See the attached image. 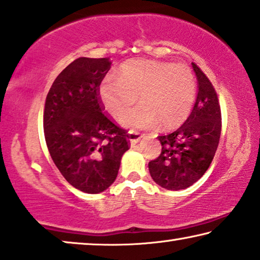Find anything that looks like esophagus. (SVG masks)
Masks as SVG:
<instances>
[{
    "label": "esophagus",
    "mask_w": 260,
    "mask_h": 260,
    "mask_svg": "<svg viewBox=\"0 0 260 260\" xmlns=\"http://www.w3.org/2000/svg\"><path fill=\"white\" fill-rule=\"evenodd\" d=\"M141 139V134L137 131H129L128 132V140L131 141V144H137V142Z\"/></svg>",
    "instance_id": "obj_1"
}]
</instances>
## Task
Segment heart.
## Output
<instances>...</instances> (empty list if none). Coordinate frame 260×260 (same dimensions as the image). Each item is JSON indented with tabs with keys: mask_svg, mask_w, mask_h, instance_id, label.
Returning a JSON list of instances; mask_svg holds the SVG:
<instances>
[{
	"mask_svg": "<svg viewBox=\"0 0 260 260\" xmlns=\"http://www.w3.org/2000/svg\"><path fill=\"white\" fill-rule=\"evenodd\" d=\"M138 94L142 102L122 116V125L144 128L156 120L162 126L178 125L194 105L196 76L187 64L134 58L120 66L119 76L107 75L99 87L102 105L115 118L137 102Z\"/></svg>",
	"mask_w": 260,
	"mask_h": 260,
	"instance_id": "obj_1",
	"label": "heart"
}]
</instances>
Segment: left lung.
Here are the masks:
<instances>
[{
    "mask_svg": "<svg viewBox=\"0 0 260 260\" xmlns=\"http://www.w3.org/2000/svg\"><path fill=\"white\" fill-rule=\"evenodd\" d=\"M198 96L187 120L173 132L161 134V153L148 162L151 177L166 189L187 188L203 177L218 148L221 111L213 85L196 63Z\"/></svg>",
    "mask_w": 260,
    "mask_h": 260,
    "instance_id": "obj_1",
    "label": "left lung"
}]
</instances>
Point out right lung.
Listing matches in <instances>:
<instances>
[{
	"instance_id": "right-lung-1",
	"label": "right lung",
	"mask_w": 260,
	"mask_h": 260,
	"mask_svg": "<svg viewBox=\"0 0 260 260\" xmlns=\"http://www.w3.org/2000/svg\"><path fill=\"white\" fill-rule=\"evenodd\" d=\"M111 64L109 57L76 58L46 98L43 129L50 156L66 180L86 193H100L114 182L129 148L127 131L104 112L99 95Z\"/></svg>"
}]
</instances>
